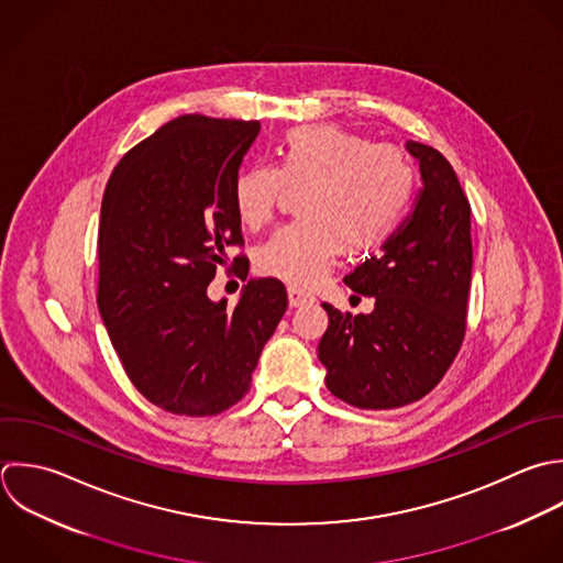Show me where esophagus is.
Wrapping results in <instances>:
<instances>
[{
	"label": "esophagus",
	"mask_w": 563,
	"mask_h": 563,
	"mask_svg": "<svg viewBox=\"0 0 563 563\" xmlns=\"http://www.w3.org/2000/svg\"><path fill=\"white\" fill-rule=\"evenodd\" d=\"M287 300H289V307H302V305H309L313 302V296L298 289V287H289L287 289Z\"/></svg>",
	"instance_id": "obj_1"
}]
</instances>
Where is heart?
Instances as JSON below:
<instances>
[{
	"label": "heart",
	"mask_w": 563,
	"mask_h": 563,
	"mask_svg": "<svg viewBox=\"0 0 563 563\" xmlns=\"http://www.w3.org/2000/svg\"><path fill=\"white\" fill-rule=\"evenodd\" d=\"M280 184L307 186L296 223L280 228L256 256L263 274L291 285H313L344 247L368 252L399 228L415 190L410 162L390 146L331 126L287 131L274 146V164L247 166L234 177L241 221L258 230L274 217Z\"/></svg>",
	"instance_id": "obj_1"
}]
</instances>
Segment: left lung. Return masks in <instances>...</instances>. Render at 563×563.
I'll return each mask as SVG.
<instances>
[{"label":"left lung","instance_id":"left-lung-1","mask_svg":"<svg viewBox=\"0 0 563 563\" xmlns=\"http://www.w3.org/2000/svg\"><path fill=\"white\" fill-rule=\"evenodd\" d=\"M421 188L410 214L377 256L344 283L373 296L371 313L324 302L329 329L318 344L327 388L364 410H390L426 397L452 366L463 338L472 285V208L452 164L408 140Z\"/></svg>","mask_w":563,"mask_h":563}]
</instances>
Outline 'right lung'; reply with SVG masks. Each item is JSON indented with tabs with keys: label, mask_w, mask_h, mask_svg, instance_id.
Returning <instances> with one entry per match:
<instances>
[{
	"label": "right lung",
	"mask_w": 563,
	"mask_h": 563,
	"mask_svg": "<svg viewBox=\"0 0 563 563\" xmlns=\"http://www.w3.org/2000/svg\"><path fill=\"white\" fill-rule=\"evenodd\" d=\"M256 120L179 115L113 168L98 228V311L131 384L157 408L210 417L250 390L287 291L250 278L234 309L208 285L241 245L232 186ZM247 276L250 263L234 258Z\"/></svg>",
	"instance_id": "1"
}]
</instances>
